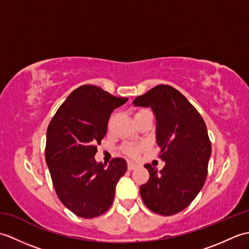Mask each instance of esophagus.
<instances>
[{"mask_svg": "<svg viewBox=\"0 0 249 249\" xmlns=\"http://www.w3.org/2000/svg\"><path fill=\"white\" fill-rule=\"evenodd\" d=\"M127 168H128V170L130 171V170H134V169H136L137 168V165H135V163H133V162H128V165H127Z\"/></svg>", "mask_w": 249, "mask_h": 249, "instance_id": "obj_1", "label": "esophagus"}]
</instances>
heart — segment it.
<instances>
[{
    "instance_id": "obj_1",
    "label": "heart",
    "mask_w": 249,
    "mask_h": 249,
    "mask_svg": "<svg viewBox=\"0 0 249 249\" xmlns=\"http://www.w3.org/2000/svg\"><path fill=\"white\" fill-rule=\"evenodd\" d=\"M146 112H150V111L146 110V109H140L138 111H136L135 119L138 118V116L142 115L143 113H146ZM143 149H144L143 145H131V144H128V145L123 146V152L125 153L126 155H128L130 157H137V156L139 155L140 151H142Z\"/></svg>"
}]
</instances>
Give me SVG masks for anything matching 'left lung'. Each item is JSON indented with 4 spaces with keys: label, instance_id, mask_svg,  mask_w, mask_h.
I'll use <instances>...</instances> for the list:
<instances>
[{
    "label": "left lung",
    "instance_id": "8db88e82",
    "mask_svg": "<svg viewBox=\"0 0 249 249\" xmlns=\"http://www.w3.org/2000/svg\"><path fill=\"white\" fill-rule=\"evenodd\" d=\"M133 104L152 108L160 157L166 162L160 171L144 165L150 178L141 185V198L154 213L174 215L193 202L208 176L212 146L206 125L187 98L170 86H156Z\"/></svg>",
    "mask_w": 249,
    "mask_h": 249
}]
</instances>
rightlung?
I'll use <instances>...</instances> for the list:
<instances>
[{"instance_id": "right-lung-1", "label": "right lung", "mask_w": 249, "mask_h": 249, "mask_svg": "<svg viewBox=\"0 0 249 249\" xmlns=\"http://www.w3.org/2000/svg\"><path fill=\"white\" fill-rule=\"evenodd\" d=\"M127 100L96 86L79 87L57 109L47 129L45 156L55 193L79 217L107 212L116 184L127 171L124 158H113L106 167L94 157L107 133L110 114Z\"/></svg>"}]
</instances>
